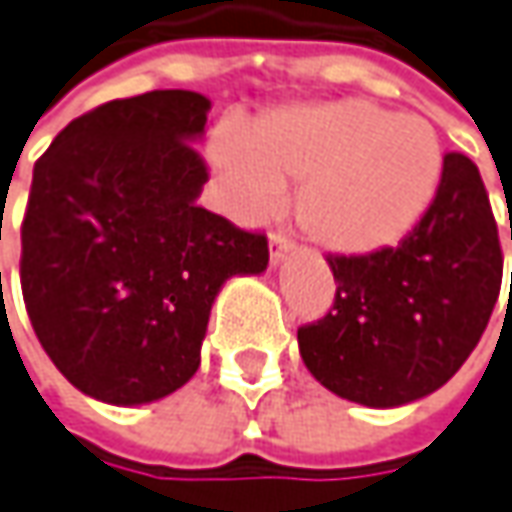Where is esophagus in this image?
<instances>
[{
    "instance_id": "esophagus-1",
    "label": "esophagus",
    "mask_w": 512,
    "mask_h": 512,
    "mask_svg": "<svg viewBox=\"0 0 512 512\" xmlns=\"http://www.w3.org/2000/svg\"><path fill=\"white\" fill-rule=\"evenodd\" d=\"M288 249H291V238H288L285 232H271V235H269L271 263H280Z\"/></svg>"
}]
</instances>
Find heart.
<instances>
[{
  "label": "heart",
  "instance_id": "obj_1",
  "mask_svg": "<svg viewBox=\"0 0 512 512\" xmlns=\"http://www.w3.org/2000/svg\"><path fill=\"white\" fill-rule=\"evenodd\" d=\"M215 159L252 215L302 184V227L339 255L401 241L440 179V139L423 117L356 97L271 111L243 137L221 139Z\"/></svg>",
  "mask_w": 512,
  "mask_h": 512
}]
</instances>
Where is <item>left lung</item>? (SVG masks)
Wrapping results in <instances>:
<instances>
[{
  "mask_svg": "<svg viewBox=\"0 0 512 512\" xmlns=\"http://www.w3.org/2000/svg\"><path fill=\"white\" fill-rule=\"evenodd\" d=\"M328 266L333 305L297 330L316 381L378 409L443 387L482 339L502 288L499 229L474 159L443 156L434 198L398 246L328 255Z\"/></svg>",
  "mask_w": 512,
  "mask_h": 512,
  "instance_id": "left-lung-1",
  "label": "left lung"
}]
</instances>
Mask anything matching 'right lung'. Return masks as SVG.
I'll use <instances>...</instances> for the list:
<instances>
[{"label": "right lung", "mask_w": 512, "mask_h": 512, "mask_svg": "<svg viewBox=\"0 0 512 512\" xmlns=\"http://www.w3.org/2000/svg\"><path fill=\"white\" fill-rule=\"evenodd\" d=\"M210 100L156 89L109 100L38 156L22 221V297L64 378L134 406L184 387L232 274L269 266L266 232L198 207L210 168L193 145Z\"/></svg>", "instance_id": "add662e5"}]
</instances>
